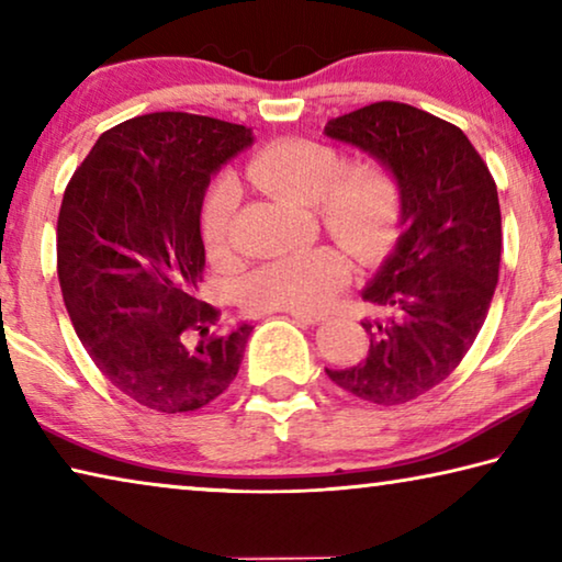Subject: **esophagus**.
Masks as SVG:
<instances>
[{
	"label": "esophagus",
	"mask_w": 562,
	"mask_h": 562,
	"mask_svg": "<svg viewBox=\"0 0 562 562\" xmlns=\"http://www.w3.org/2000/svg\"><path fill=\"white\" fill-rule=\"evenodd\" d=\"M288 315L294 317L297 322H304V325H317V322H325V315H315V312H297V310H290Z\"/></svg>",
	"instance_id": "esophagus-1"
}]
</instances>
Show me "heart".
<instances>
[{
  "mask_svg": "<svg viewBox=\"0 0 562 562\" xmlns=\"http://www.w3.org/2000/svg\"><path fill=\"white\" fill-rule=\"evenodd\" d=\"M243 176L292 205H315L322 227L359 262L379 260L394 243L402 190L379 158L341 166L339 150L329 144L278 138L247 160ZM233 211L235 188L221 180L203 211V235L213 252L227 247ZM347 274V258L337 247H315L255 270L243 284V302L255 312H317L345 288Z\"/></svg>",
  "mask_w": 562,
  "mask_h": 562,
  "instance_id": "1",
  "label": "heart"
}]
</instances>
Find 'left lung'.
I'll list each match as a JSON object with an SVG mask.
<instances>
[{
	"mask_svg": "<svg viewBox=\"0 0 562 562\" xmlns=\"http://www.w3.org/2000/svg\"><path fill=\"white\" fill-rule=\"evenodd\" d=\"M325 133L392 168L402 235L361 300L369 355L327 369L347 394L396 406L431 392L461 364L486 322L501 268V205L488 166L465 133L416 106L376 101Z\"/></svg>",
	"mask_w": 562,
	"mask_h": 562,
	"instance_id": "obj_1",
	"label": "left lung"
}]
</instances>
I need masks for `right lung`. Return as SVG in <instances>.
<instances>
[{"label":"right lung","instance_id":"1","mask_svg":"<svg viewBox=\"0 0 562 562\" xmlns=\"http://www.w3.org/2000/svg\"><path fill=\"white\" fill-rule=\"evenodd\" d=\"M250 128L183 111L101 133L74 170L56 223V272L93 364L133 402L186 414L221 396L252 327L211 331L201 207L211 176Z\"/></svg>","mask_w":562,"mask_h":562}]
</instances>
